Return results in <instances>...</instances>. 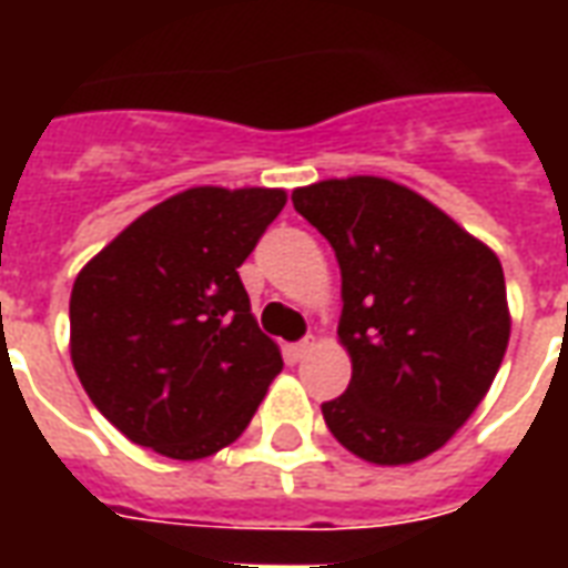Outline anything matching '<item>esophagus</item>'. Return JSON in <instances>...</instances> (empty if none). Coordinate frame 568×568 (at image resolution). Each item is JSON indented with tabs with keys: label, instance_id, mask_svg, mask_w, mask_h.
Here are the masks:
<instances>
[{
	"label": "esophagus",
	"instance_id": "1",
	"mask_svg": "<svg viewBox=\"0 0 568 568\" xmlns=\"http://www.w3.org/2000/svg\"><path fill=\"white\" fill-rule=\"evenodd\" d=\"M313 346H316V341H313V337H304V341H297V344L288 346V356H292V362H301V358L310 356Z\"/></svg>",
	"mask_w": 568,
	"mask_h": 568
}]
</instances>
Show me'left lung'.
<instances>
[{"label":"left lung","instance_id":"left-lung-1","mask_svg":"<svg viewBox=\"0 0 568 568\" xmlns=\"http://www.w3.org/2000/svg\"><path fill=\"white\" fill-rule=\"evenodd\" d=\"M292 203L341 264L337 337L353 377L322 405L325 426L365 463H417L475 414L505 358L499 258L417 191L377 175L295 187Z\"/></svg>","mask_w":568,"mask_h":568}]
</instances>
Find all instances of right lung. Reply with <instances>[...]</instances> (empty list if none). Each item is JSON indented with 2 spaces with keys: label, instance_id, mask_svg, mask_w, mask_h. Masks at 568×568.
Listing matches in <instances>:
<instances>
[{
  "label": "right lung",
  "instance_id": "right-lung-1",
  "mask_svg": "<svg viewBox=\"0 0 568 568\" xmlns=\"http://www.w3.org/2000/svg\"><path fill=\"white\" fill-rule=\"evenodd\" d=\"M283 206V187H187L81 267L72 365L133 444L191 463L234 444L258 410L283 356L236 267Z\"/></svg>",
  "mask_w": 568,
  "mask_h": 568
}]
</instances>
